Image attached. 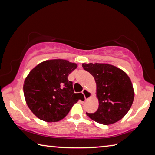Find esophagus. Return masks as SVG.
I'll return each mask as SVG.
<instances>
[{
    "label": "esophagus",
    "instance_id": "esophagus-1",
    "mask_svg": "<svg viewBox=\"0 0 155 155\" xmlns=\"http://www.w3.org/2000/svg\"><path fill=\"white\" fill-rule=\"evenodd\" d=\"M82 94H83L84 98H85V101H87V100H88L89 98H90L91 96V92H90V91L86 90V89H84V90L82 91Z\"/></svg>",
    "mask_w": 155,
    "mask_h": 155
}]
</instances>
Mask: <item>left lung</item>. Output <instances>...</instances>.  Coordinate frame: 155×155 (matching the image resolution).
Here are the masks:
<instances>
[{
	"label": "left lung",
	"instance_id": "obj_1",
	"mask_svg": "<svg viewBox=\"0 0 155 155\" xmlns=\"http://www.w3.org/2000/svg\"><path fill=\"white\" fill-rule=\"evenodd\" d=\"M84 70L96 83L98 109L86 113L94 121L104 125L121 120L129 111L134 100V90L128 76L120 68L108 64H83Z\"/></svg>",
	"mask_w": 155,
	"mask_h": 155
}]
</instances>
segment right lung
Segmentation results:
<instances>
[{
	"label": "right lung",
	"mask_w": 155,
	"mask_h": 155,
	"mask_svg": "<svg viewBox=\"0 0 155 155\" xmlns=\"http://www.w3.org/2000/svg\"><path fill=\"white\" fill-rule=\"evenodd\" d=\"M77 65L65 59L47 60L31 70L25 78L23 90L26 103L39 119L58 122L66 116L81 98L75 94L68 77Z\"/></svg>",
	"instance_id": "right-lung-1"
}]
</instances>
